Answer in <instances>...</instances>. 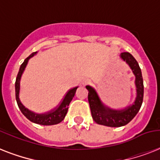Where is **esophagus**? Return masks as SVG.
Returning a JSON list of instances; mask_svg holds the SVG:
<instances>
[{
    "label": "esophagus",
    "mask_w": 160,
    "mask_h": 160,
    "mask_svg": "<svg viewBox=\"0 0 160 160\" xmlns=\"http://www.w3.org/2000/svg\"><path fill=\"white\" fill-rule=\"evenodd\" d=\"M91 83V80H89V79H86L85 80H84V84L85 85H88V84H90Z\"/></svg>",
    "instance_id": "obj_1"
}]
</instances>
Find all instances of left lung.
<instances>
[{
  "mask_svg": "<svg viewBox=\"0 0 160 160\" xmlns=\"http://www.w3.org/2000/svg\"><path fill=\"white\" fill-rule=\"evenodd\" d=\"M121 58L130 66L133 73L135 75V85L137 90V97L135 102L133 105L128 109L123 110H113L106 109L101 104L100 99L98 97L95 90L90 86L87 85L86 89L89 90L88 93V100L90 104V111L93 119L95 123L101 125L109 127H120L131 121L134 117L139 112V109L143 103L144 98V84L142 77L141 70L136 60L133 57L129 52H124L121 54Z\"/></svg>",
  "mask_w": 160,
  "mask_h": 160,
  "instance_id": "8db88e82",
  "label": "left lung"
}]
</instances>
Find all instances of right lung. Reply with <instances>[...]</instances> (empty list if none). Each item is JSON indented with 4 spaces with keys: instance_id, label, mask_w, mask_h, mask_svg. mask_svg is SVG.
<instances>
[{
    "instance_id": "add662e5",
    "label": "right lung",
    "mask_w": 160,
    "mask_h": 160,
    "mask_svg": "<svg viewBox=\"0 0 160 160\" xmlns=\"http://www.w3.org/2000/svg\"><path fill=\"white\" fill-rule=\"evenodd\" d=\"M36 52H33L31 55H29L28 57L26 58V60H24V62L21 64V67H20V70H19L18 75L16 76V99L17 105H18L19 108L21 109V113L30 120V121L36 123L38 124H42V125H53V124H59L62 121L63 119H65V114H67L68 108H69V105H70V101L72 100L73 97L75 96V94L76 92L77 87L74 88L72 90H70L69 92L66 94L65 99L63 100L62 103L60 104V105L58 107L57 109L54 110V111L48 113V114H37L35 113H32L30 110L25 108L22 104L20 101L19 99V91H20V80H21V77L22 73H23L25 68H26L27 62H28L29 59L32 57Z\"/></svg>"
}]
</instances>
